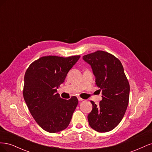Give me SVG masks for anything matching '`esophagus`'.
<instances>
[{
    "label": "esophagus",
    "mask_w": 152,
    "mask_h": 152,
    "mask_svg": "<svg viewBox=\"0 0 152 152\" xmlns=\"http://www.w3.org/2000/svg\"><path fill=\"white\" fill-rule=\"evenodd\" d=\"M77 98H78V100H79V102H82V101H83V100H84L83 99H82V98H81L80 97H78Z\"/></svg>",
    "instance_id": "34e87169"
}]
</instances>
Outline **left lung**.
<instances>
[{
    "label": "left lung",
    "instance_id": "8db88e82",
    "mask_svg": "<svg viewBox=\"0 0 152 152\" xmlns=\"http://www.w3.org/2000/svg\"><path fill=\"white\" fill-rule=\"evenodd\" d=\"M83 59L91 65L96 84L102 91L99 105L91 102L89 124L98 132L110 131L122 121L129 103L130 86L123 66L115 56L103 50L85 55Z\"/></svg>",
    "mask_w": 152,
    "mask_h": 152
}]
</instances>
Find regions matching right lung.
<instances>
[{"label": "right lung", "mask_w": 152, "mask_h": 152, "mask_svg": "<svg viewBox=\"0 0 152 152\" xmlns=\"http://www.w3.org/2000/svg\"><path fill=\"white\" fill-rule=\"evenodd\" d=\"M80 58L44 56L32 63L25 72V102L36 122L45 131H63L71 121L78 99L75 96L68 100L61 98L57 89Z\"/></svg>", "instance_id": "right-lung-1"}]
</instances>
